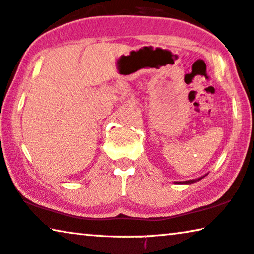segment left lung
<instances>
[{"instance_id": "8db88e82", "label": "left lung", "mask_w": 254, "mask_h": 254, "mask_svg": "<svg viewBox=\"0 0 254 254\" xmlns=\"http://www.w3.org/2000/svg\"><path fill=\"white\" fill-rule=\"evenodd\" d=\"M199 180H201V178H199ZM193 182H195L194 180L193 181H187V182H184L185 184H191V183H193Z\"/></svg>"}]
</instances>
